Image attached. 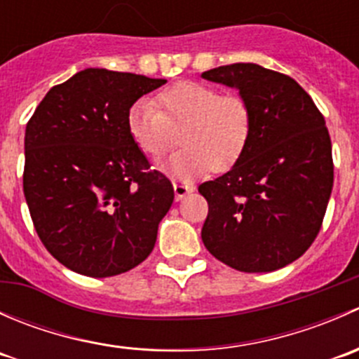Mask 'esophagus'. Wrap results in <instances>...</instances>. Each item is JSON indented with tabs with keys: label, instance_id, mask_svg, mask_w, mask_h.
Returning a JSON list of instances; mask_svg holds the SVG:
<instances>
[{
	"label": "esophagus",
	"instance_id": "obj_1",
	"mask_svg": "<svg viewBox=\"0 0 359 359\" xmlns=\"http://www.w3.org/2000/svg\"><path fill=\"white\" fill-rule=\"evenodd\" d=\"M173 191H175V200H182V198H186L187 194H191L194 191V186H191V184H186V182H173Z\"/></svg>",
	"mask_w": 359,
	"mask_h": 359
}]
</instances>
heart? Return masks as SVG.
I'll return each instance as SVG.
<instances>
[{
	"mask_svg": "<svg viewBox=\"0 0 359 359\" xmlns=\"http://www.w3.org/2000/svg\"><path fill=\"white\" fill-rule=\"evenodd\" d=\"M126 125L133 142L147 158L158 159L180 142V153L165 163L177 179L215 170L226 172L247 151L253 132V111L245 97L198 81H180L130 107Z\"/></svg>",
	"mask_w": 359,
	"mask_h": 359,
	"instance_id": "b5f03b06",
	"label": "heart"
}]
</instances>
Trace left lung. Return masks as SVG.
Instances as JSON below:
<instances>
[{
    "mask_svg": "<svg viewBox=\"0 0 359 359\" xmlns=\"http://www.w3.org/2000/svg\"><path fill=\"white\" fill-rule=\"evenodd\" d=\"M201 76L240 90L253 111L252 139L240 161L198 187L208 201L203 243L243 273L281 269L316 240L334 187L323 114L295 79L257 64Z\"/></svg>",
    "mask_w": 359,
    "mask_h": 359,
    "instance_id": "obj_1",
    "label": "left lung"
}]
</instances>
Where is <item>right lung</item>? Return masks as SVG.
<instances>
[{
	"instance_id": "1",
	"label": "right lung",
	"mask_w": 359,
	"mask_h": 359,
	"mask_svg": "<svg viewBox=\"0 0 359 359\" xmlns=\"http://www.w3.org/2000/svg\"><path fill=\"white\" fill-rule=\"evenodd\" d=\"M166 79L85 69L25 126L24 196L39 240L74 273L107 278L153 252L173 186L133 142L130 107Z\"/></svg>"
}]
</instances>
